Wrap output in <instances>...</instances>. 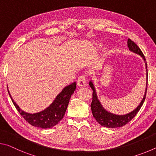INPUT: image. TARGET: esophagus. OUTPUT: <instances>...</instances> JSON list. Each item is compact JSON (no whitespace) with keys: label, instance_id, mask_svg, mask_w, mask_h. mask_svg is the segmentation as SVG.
<instances>
[{"label":"esophagus","instance_id":"34e87169","mask_svg":"<svg viewBox=\"0 0 156 156\" xmlns=\"http://www.w3.org/2000/svg\"><path fill=\"white\" fill-rule=\"evenodd\" d=\"M87 84V78H86V76L83 75V76H80L79 78L78 79V81H77V85L78 87H84V86H86Z\"/></svg>","mask_w":156,"mask_h":156}]
</instances>
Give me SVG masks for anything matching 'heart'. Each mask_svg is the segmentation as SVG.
I'll return each mask as SVG.
<instances>
[{
  "label": "heart",
  "mask_w": 156,
  "mask_h": 156,
  "mask_svg": "<svg viewBox=\"0 0 156 156\" xmlns=\"http://www.w3.org/2000/svg\"><path fill=\"white\" fill-rule=\"evenodd\" d=\"M97 46H98V47H101V44H100V43H98V44H97Z\"/></svg>",
  "instance_id": "obj_1"
}]
</instances>
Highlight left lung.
<instances>
[{
	"instance_id": "obj_1",
	"label": "left lung",
	"mask_w": 156,
	"mask_h": 156,
	"mask_svg": "<svg viewBox=\"0 0 156 156\" xmlns=\"http://www.w3.org/2000/svg\"><path fill=\"white\" fill-rule=\"evenodd\" d=\"M127 46L129 47V49L131 51L135 53V54L140 55L142 59L144 60L145 62V65H146V71L147 72V65L146 62V59L145 57L142 54L140 49L139 48L138 46L132 41L131 39H128L127 41ZM147 79H148V73L147 72V84H146V89H145L144 95L143 96V98L142 99L140 103L138 105L135 109L132 111V112H129L125 115H116L114 113H112L109 112H108L105 108L102 107L101 102L98 98L97 94L96 91V89L94 85V83L92 80H90L89 83V86L93 90V98H92V102L91 104V109L92 113H93V116L95 119L98 122L100 125L103 126L107 128H117L120 127L125 125L133 119L135 117L136 115L138 113V112L140 109L141 107L143 105L145 98H146L147 94Z\"/></svg>"
}]
</instances>
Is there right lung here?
<instances>
[{"instance_id": "right-lung-1", "label": "right lung", "mask_w": 156, "mask_h": 156, "mask_svg": "<svg viewBox=\"0 0 156 156\" xmlns=\"http://www.w3.org/2000/svg\"><path fill=\"white\" fill-rule=\"evenodd\" d=\"M76 88V83H72L63 88L62 91L57 95L52 103L46 109L40 112L30 113L25 112L16 103L8 90L13 104L23 118L31 125L42 129H49L57 125L64 117L71 96Z\"/></svg>"}]
</instances>
